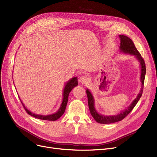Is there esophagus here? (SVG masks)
<instances>
[{"instance_id":"1","label":"esophagus","mask_w":157,"mask_h":157,"mask_svg":"<svg viewBox=\"0 0 157 157\" xmlns=\"http://www.w3.org/2000/svg\"><path fill=\"white\" fill-rule=\"evenodd\" d=\"M79 82L81 84H87L89 82V78L86 76H81L79 79Z\"/></svg>"}]
</instances>
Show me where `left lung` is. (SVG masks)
<instances>
[{"mask_svg": "<svg viewBox=\"0 0 157 157\" xmlns=\"http://www.w3.org/2000/svg\"><path fill=\"white\" fill-rule=\"evenodd\" d=\"M119 37L120 39V46L119 47L120 53L134 56V57L139 63L140 69H141L140 81L141 82V88L137 97L132 102L130 105L127 107V109H125L124 111H121L118 114L111 115V116L110 115L109 116H108V115L101 114L97 112L95 107L94 97L91 92L89 90V89L87 88L86 92L87 94L88 107L90 113H91L92 117L95 119V120L97 122L102 123V124H110V123H115L122 120L127 114H128L132 111V110L133 109V108L140 99V98L141 97L143 94L144 82L146 75V65L143 59L141 54H140L137 51V49H136L135 45L134 44L132 40L128 37L124 35H119Z\"/></svg>", "mask_w": 157, "mask_h": 157, "instance_id": "1", "label": "left lung"}]
</instances>
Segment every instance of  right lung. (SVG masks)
<instances>
[{
	"instance_id": "obj_1",
	"label": "right lung",
	"mask_w": 157,
	"mask_h": 157,
	"mask_svg": "<svg viewBox=\"0 0 157 157\" xmlns=\"http://www.w3.org/2000/svg\"><path fill=\"white\" fill-rule=\"evenodd\" d=\"M78 82L77 77H74V78H71V79H69L67 82H66L64 88L63 90V94H62L63 98H62V102L61 103V105L60 106L59 110L53 114H48V115H42V114H38L32 113L30 111H29L25 106V105L23 104V103L22 102L21 99H20V101H21L22 105L24 107L27 113L29 114H30V116L34 117V118H38V119H40V120H48V121H55L59 118H60L62 116V114L64 113L65 108H66V105H67V104L68 102V97H69V93L71 92V90L74 87L78 86Z\"/></svg>"
}]
</instances>
